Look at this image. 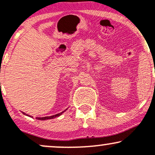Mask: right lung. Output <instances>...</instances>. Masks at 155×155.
Listing matches in <instances>:
<instances>
[{
	"label": "right lung",
	"mask_w": 155,
	"mask_h": 155,
	"mask_svg": "<svg viewBox=\"0 0 155 155\" xmlns=\"http://www.w3.org/2000/svg\"><path fill=\"white\" fill-rule=\"evenodd\" d=\"M65 111H66V110H65ZM65 111H62L61 113H59V114H55V115H52V116H50V117H36V119L37 120H49V119H53V118H56V117H59V116H60V115L62 114L63 113V112H65ZM23 114H24L25 115H27V116H29V117H32L31 116H30V115H28V114H25V113H24V112H23Z\"/></svg>",
	"instance_id": "right-lung-1"
}]
</instances>
